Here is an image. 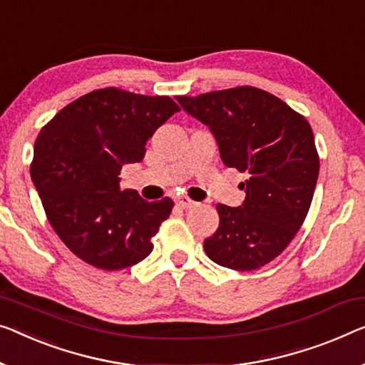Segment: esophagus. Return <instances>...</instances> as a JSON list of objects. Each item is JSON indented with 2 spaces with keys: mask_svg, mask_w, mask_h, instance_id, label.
Masks as SVG:
<instances>
[{
  "mask_svg": "<svg viewBox=\"0 0 365 365\" xmlns=\"http://www.w3.org/2000/svg\"><path fill=\"white\" fill-rule=\"evenodd\" d=\"M175 203H177L178 206H182V208H192V206L197 205V201L190 200L188 197H177V198H175Z\"/></svg>",
  "mask_w": 365,
  "mask_h": 365,
  "instance_id": "obj_1",
  "label": "esophagus"
}]
</instances>
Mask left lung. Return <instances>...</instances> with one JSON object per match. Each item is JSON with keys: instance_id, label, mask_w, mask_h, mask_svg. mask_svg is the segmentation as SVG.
Wrapping results in <instances>:
<instances>
[{"instance_id": "1", "label": "left lung", "mask_w": 365, "mask_h": 365, "mask_svg": "<svg viewBox=\"0 0 365 365\" xmlns=\"http://www.w3.org/2000/svg\"><path fill=\"white\" fill-rule=\"evenodd\" d=\"M213 133L225 165L247 172L246 200L216 205L220 226L203 242L213 262L232 270L269 264L300 230L319 173L313 130L300 113L255 86L177 96Z\"/></svg>"}]
</instances>
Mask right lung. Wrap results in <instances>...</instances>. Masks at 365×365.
Here are the masks:
<instances>
[{
	"instance_id": "1",
	"label": "right lung",
	"mask_w": 365,
	"mask_h": 365,
	"mask_svg": "<svg viewBox=\"0 0 365 365\" xmlns=\"http://www.w3.org/2000/svg\"><path fill=\"white\" fill-rule=\"evenodd\" d=\"M177 111L170 96L110 86L80 96L41 129L32 183L53 231L83 262L121 270L152 252L173 201L149 203L135 190L121 192L118 175L144 159L149 138Z\"/></svg>"
}]
</instances>
